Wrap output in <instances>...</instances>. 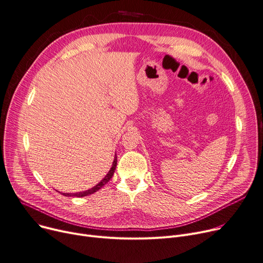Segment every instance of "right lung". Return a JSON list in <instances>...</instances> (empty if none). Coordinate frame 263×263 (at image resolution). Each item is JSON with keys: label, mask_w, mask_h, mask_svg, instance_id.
I'll list each match as a JSON object with an SVG mask.
<instances>
[{"label": "right lung", "mask_w": 263, "mask_h": 263, "mask_svg": "<svg viewBox=\"0 0 263 263\" xmlns=\"http://www.w3.org/2000/svg\"><path fill=\"white\" fill-rule=\"evenodd\" d=\"M116 157H117V156H115V159H114L113 164H112V167H111L110 171L108 172L107 176L104 177L96 186H94V187L91 188V189H87V190H85V191L76 192V194H62V195H64L65 197H77V198H82V197H85V196H89V195L94 194V192H96L97 190H99L102 186L106 185V184L111 180V178L113 177V174H114V172H115L116 165H117V159H116Z\"/></svg>", "instance_id": "right-lung-1"}]
</instances>
